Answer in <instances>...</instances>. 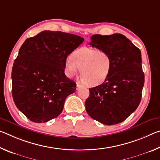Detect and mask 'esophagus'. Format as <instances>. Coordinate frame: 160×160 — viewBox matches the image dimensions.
Masks as SVG:
<instances>
[{
  "mask_svg": "<svg viewBox=\"0 0 160 160\" xmlns=\"http://www.w3.org/2000/svg\"><path fill=\"white\" fill-rule=\"evenodd\" d=\"M82 85H79V84H77V85H76V89H77V90H79V89L82 88Z\"/></svg>",
  "mask_w": 160,
  "mask_h": 160,
  "instance_id": "1",
  "label": "esophagus"
}]
</instances>
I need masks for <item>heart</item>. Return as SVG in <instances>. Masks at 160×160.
Listing matches in <instances>:
<instances>
[{
	"mask_svg": "<svg viewBox=\"0 0 160 160\" xmlns=\"http://www.w3.org/2000/svg\"><path fill=\"white\" fill-rule=\"evenodd\" d=\"M65 72L68 77L76 75L80 69V77L86 85L96 86L109 76L112 61L106 51L82 47L75 50L65 63Z\"/></svg>",
	"mask_w": 160,
	"mask_h": 160,
	"instance_id": "1",
	"label": "heart"
}]
</instances>
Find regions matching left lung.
<instances>
[{"label": "left lung", "instance_id": "left-lung-1", "mask_svg": "<svg viewBox=\"0 0 160 160\" xmlns=\"http://www.w3.org/2000/svg\"><path fill=\"white\" fill-rule=\"evenodd\" d=\"M90 45L109 53L112 68L104 82L89 89L87 113L105 125L123 122L141 100L145 76L140 50L121 34H94Z\"/></svg>", "mask_w": 160, "mask_h": 160}]
</instances>
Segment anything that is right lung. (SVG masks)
I'll use <instances>...</instances> for the list:
<instances>
[{
  "label": "right lung",
  "instance_id": "add662e5",
  "mask_svg": "<svg viewBox=\"0 0 160 160\" xmlns=\"http://www.w3.org/2000/svg\"><path fill=\"white\" fill-rule=\"evenodd\" d=\"M84 39L62 32L43 31L27 39L12 70V95L20 112L35 123L56 118L76 84L65 75V63Z\"/></svg>",
  "mask_w": 160,
  "mask_h": 160
}]
</instances>
